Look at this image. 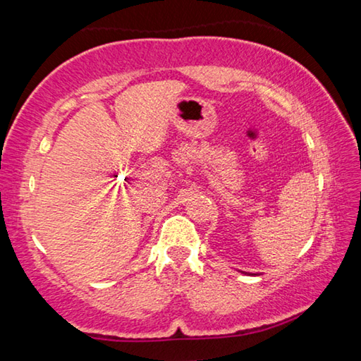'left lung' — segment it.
I'll use <instances>...</instances> for the list:
<instances>
[{
    "mask_svg": "<svg viewBox=\"0 0 361 361\" xmlns=\"http://www.w3.org/2000/svg\"><path fill=\"white\" fill-rule=\"evenodd\" d=\"M245 274H247V272H245ZM248 276H258V274H250V272H248Z\"/></svg>",
    "mask_w": 361,
    "mask_h": 361,
    "instance_id": "left-lung-1",
    "label": "left lung"
}]
</instances>
